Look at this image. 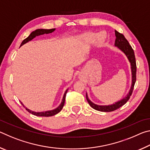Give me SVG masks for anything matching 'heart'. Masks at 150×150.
Segmentation results:
<instances>
[{
  "mask_svg": "<svg viewBox=\"0 0 150 150\" xmlns=\"http://www.w3.org/2000/svg\"><path fill=\"white\" fill-rule=\"evenodd\" d=\"M95 35V34L93 32H85L84 34H81L79 37V38L81 40V41H82L83 42H90L91 40H93V37ZM96 40L98 42H103L104 40H105V38L103 37L102 35L101 34H98L96 35L95 38V40Z\"/></svg>",
  "mask_w": 150,
  "mask_h": 150,
  "instance_id": "b5f03b06",
  "label": "heart"
}]
</instances>
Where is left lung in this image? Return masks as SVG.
<instances>
[{
  "label": "left lung",
  "mask_w": 150,
  "mask_h": 150,
  "mask_svg": "<svg viewBox=\"0 0 150 150\" xmlns=\"http://www.w3.org/2000/svg\"><path fill=\"white\" fill-rule=\"evenodd\" d=\"M115 36L116 40L115 42V45L122 52L124 53V55H126L127 59L129 61L130 63V69H131V74H132V83L130 89L129 90L128 93L127 94L125 97H124L122 99L115 102V103L111 104L108 105H98L96 104L93 103L88 97L87 93H86V98L88 101L89 105L93 108L95 109L96 110L101 111V112H111L116 110V109L121 107L124 104H126L127 101L129 100L130 96L132 93L134 89V84L136 83V63L135 55H134V52L131 45L129 44L128 42L125 38L123 34H120L118 32L115 30Z\"/></svg>",
  "instance_id": "8db88e82"
}]
</instances>
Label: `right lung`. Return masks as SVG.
<instances>
[{
	"instance_id": "right-lung-1",
	"label": "right lung",
	"mask_w": 150,
	"mask_h": 150,
	"mask_svg": "<svg viewBox=\"0 0 150 150\" xmlns=\"http://www.w3.org/2000/svg\"><path fill=\"white\" fill-rule=\"evenodd\" d=\"M55 30V28H53V29H38V30H35V31L32 32L31 34L29 35V36L26 38V39L24 40L23 41H22L21 45H20V46H22V45H23L24 44H26L30 41H31L34 38H35L36 36H38V35H41L43 34H50V33H52L54 32ZM68 91V88L67 90L65 91V93L64 95H63V98H62V103H61L60 105L57 106L56 108L55 109H53V110H46V111H43V112H35V111H32L31 110H30L26 107H25L24 105L22 104V103L20 101V103L22 105V106H24V107L26 109L27 111H28L30 113L32 114V115H35L37 116H54L55 115H57V113H59V112L62 110V108L63 107V106H64V103H65V96H66V94H67V92Z\"/></svg>"
}]
</instances>
